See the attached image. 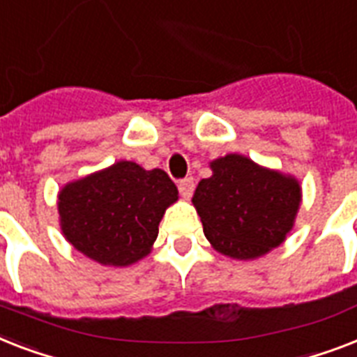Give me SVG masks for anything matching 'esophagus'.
Wrapping results in <instances>:
<instances>
[{"label":"esophagus","mask_w":357,"mask_h":357,"mask_svg":"<svg viewBox=\"0 0 357 357\" xmlns=\"http://www.w3.org/2000/svg\"><path fill=\"white\" fill-rule=\"evenodd\" d=\"M193 190H195V182H193L192 176H186V178L178 181V192H181V195L184 197V199H190Z\"/></svg>","instance_id":"esophagus-1"}]
</instances>
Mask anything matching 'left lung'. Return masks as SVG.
Wrapping results in <instances>:
<instances>
[{"label":"left lung","mask_w":357,"mask_h":357,"mask_svg":"<svg viewBox=\"0 0 357 357\" xmlns=\"http://www.w3.org/2000/svg\"><path fill=\"white\" fill-rule=\"evenodd\" d=\"M210 167L213 175L199 182L192 201L213 249L230 258L255 259L278 247L302 201L295 176L241 155L218 158Z\"/></svg>","instance_id":"left-lung-1"}]
</instances>
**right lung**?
Instances as JSON below:
<instances>
[{
  "label": "right lung",
  "mask_w": 357,
  "mask_h": 357,
  "mask_svg": "<svg viewBox=\"0 0 357 357\" xmlns=\"http://www.w3.org/2000/svg\"><path fill=\"white\" fill-rule=\"evenodd\" d=\"M178 190L162 169L116 162L59 193L64 238L93 261L127 267L151 252L165 208Z\"/></svg>",
  "instance_id": "1"
}]
</instances>
